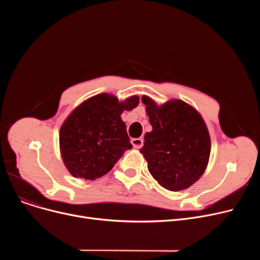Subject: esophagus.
<instances>
[{"mask_svg": "<svg viewBox=\"0 0 260 260\" xmlns=\"http://www.w3.org/2000/svg\"><path fill=\"white\" fill-rule=\"evenodd\" d=\"M131 142L135 148H141L143 146V139L141 138H133Z\"/></svg>", "mask_w": 260, "mask_h": 260, "instance_id": "esophagus-1", "label": "esophagus"}]
</instances>
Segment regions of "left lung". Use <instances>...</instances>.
Instances as JSON below:
<instances>
[{"label":"left lung","mask_w":260,"mask_h":260,"mask_svg":"<svg viewBox=\"0 0 260 260\" xmlns=\"http://www.w3.org/2000/svg\"><path fill=\"white\" fill-rule=\"evenodd\" d=\"M152 132L144 135L140 149L147 169L161 186L181 190L197 181L207 168L210 135L197 111L180 100L161 106L148 97H142Z\"/></svg>","instance_id":"left-lung-1"}]
</instances>
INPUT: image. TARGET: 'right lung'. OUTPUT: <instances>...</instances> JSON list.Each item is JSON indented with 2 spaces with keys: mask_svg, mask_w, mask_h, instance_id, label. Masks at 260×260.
Returning a JSON list of instances; mask_svg holds the SVG:
<instances>
[{
  "mask_svg": "<svg viewBox=\"0 0 260 260\" xmlns=\"http://www.w3.org/2000/svg\"><path fill=\"white\" fill-rule=\"evenodd\" d=\"M138 103L137 95L119 102L114 95L102 93L86 100L70 115L60 131V148L73 176L86 180L100 178L133 147L121 114Z\"/></svg>",
  "mask_w": 260,
  "mask_h": 260,
  "instance_id": "obj_1",
  "label": "right lung"
}]
</instances>
